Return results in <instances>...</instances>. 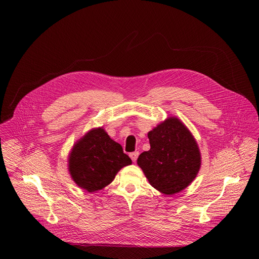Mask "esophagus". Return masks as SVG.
<instances>
[{"label":"esophagus","mask_w":259,"mask_h":259,"mask_svg":"<svg viewBox=\"0 0 259 259\" xmlns=\"http://www.w3.org/2000/svg\"><path fill=\"white\" fill-rule=\"evenodd\" d=\"M129 156L131 157V159H132V161H137V159H138V156H139V152L138 151H134V152H132V153H130L129 154Z\"/></svg>","instance_id":"1"}]
</instances>
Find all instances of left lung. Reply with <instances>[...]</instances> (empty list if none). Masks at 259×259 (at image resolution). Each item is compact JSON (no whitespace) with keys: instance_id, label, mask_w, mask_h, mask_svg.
<instances>
[{"instance_id":"8db88e82","label":"left lung","mask_w":259,"mask_h":259,"mask_svg":"<svg viewBox=\"0 0 259 259\" xmlns=\"http://www.w3.org/2000/svg\"><path fill=\"white\" fill-rule=\"evenodd\" d=\"M150 150L138 158L149 184L166 195L182 192L197 176L201 155L197 142L184 122L169 116L148 132Z\"/></svg>"}]
</instances>
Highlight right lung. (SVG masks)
<instances>
[{
	"label": "right lung",
	"instance_id": "1",
	"mask_svg": "<svg viewBox=\"0 0 259 259\" xmlns=\"http://www.w3.org/2000/svg\"><path fill=\"white\" fill-rule=\"evenodd\" d=\"M131 164L121 146L103 127L86 132L73 144L68 155V171L72 181L90 193L111 184L117 172Z\"/></svg>",
	"mask_w": 259,
	"mask_h": 259
}]
</instances>
